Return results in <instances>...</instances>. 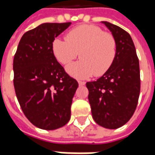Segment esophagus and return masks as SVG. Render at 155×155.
<instances>
[{
    "instance_id": "obj_1",
    "label": "esophagus",
    "mask_w": 155,
    "mask_h": 155,
    "mask_svg": "<svg viewBox=\"0 0 155 155\" xmlns=\"http://www.w3.org/2000/svg\"><path fill=\"white\" fill-rule=\"evenodd\" d=\"M78 84H79V86H83V85L85 84V82H84V81H78Z\"/></svg>"
}]
</instances>
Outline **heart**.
<instances>
[{"instance_id":"obj_1","label":"heart","mask_w":155,"mask_h":155,"mask_svg":"<svg viewBox=\"0 0 155 155\" xmlns=\"http://www.w3.org/2000/svg\"><path fill=\"white\" fill-rule=\"evenodd\" d=\"M52 52L62 64L75 59L79 52V61L66 67L69 74L84 79L100 77L106 73L115 61L117 51L116 39L110 32H105L96 25H80L70 30L65 40L55 39L52 41Z\"/></svg>"}]
</instances>
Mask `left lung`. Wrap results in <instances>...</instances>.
<instances>
[{
    "instance_id": "left-lung-1",
    "label": "left lung",
    "mask_w": 155,
    "mask_h": 155,
    "mask_svg": "<svg viewBox=\"0 0 155 155\" xmlns=\"http://www.w3.org/2000/svg\"><path fill=\"white\" fill-rule=\"evenodd\" d=\"M116 39L117 51L110 70L97 81L87 82L94 121L106 128L123 126L134 115L140 91V65L134 42L128 32L103 22Z\"/></svg>"
}]
</instances>
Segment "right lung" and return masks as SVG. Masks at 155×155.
Listing matches in <instances>:
<instances>
[{"label": "right lung", "mask_w": 155, "mask_h": 155, "mask_svg": "<svg viewBox=\"0 0 155 155\" xmlns=\"http://www.w3.org/2000/svg\"><path fill=\"white\" fill-rule=\"evenodd\" d=\"M71 25L44 23L23 34L14 58V86L24 115L34 126L53 130L71 119L78 83L57 61L52 41Z\"/></svg>", "instance_id": "obj_1"}]
</instances>
